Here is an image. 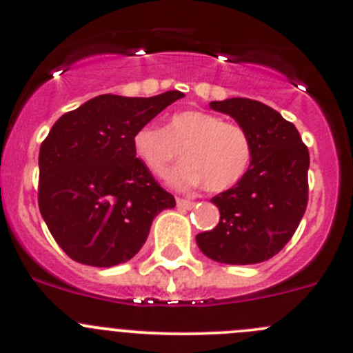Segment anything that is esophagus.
I'll use <instances>...</instances> for the list:
<instances>
[{
	"mask_svg": "<svg viewBox=\"0 0 353 353\" xmlns=\"http://www.w3.org/2000/svg\"><path fill=\"white\" fill-rule=\"evenodd\" d=\"M177 207L179 209H192L193 205H195V202H192V200H186V199H177Z\"/></svg>",
	"mask_w": 353,
	"mask_h": 353,
	"instance_id": "obj_1",
	"label": "esophagus"
}]
</instances>
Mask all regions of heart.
<instances>
[{
	"mask_svg": "<svg viewBox=\"0 0 353 353\" xmlns=\"http://www.w3.org/2000/svg\"><path fill=\"white\" fill-rule=\"evenodd\" d=\"M134 151L153 176L161 177L174 161L184 163L170 176L177 188L205 184L212 193L235 186L252 161L251 137L240 125L199 110L174 113L165 128L144 125L134 134Z\"/></svg>",
	"mask_w": 353,
	"mask_h": 353,
	"instance_id": "heart-1",
	"label": "heart"
}]
</instances>
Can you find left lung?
I'll use <instances>...</instances> for the list:
<instances>
[{"mask_svg": "<svg viewBox=\"0 0 353 353\" xmlns=\"http://www.w3.org/2000/svg\"><path fill=\"white\" fill-rule=\"evenodd\" d=\"M249 134L252 161L233 188L214 196L216 228L196 235L205 256L228 265H254L284 249L308 203L310 154L298 128L259 101L233 97L210 102Z\"/></svg>", "mask_w": 353, "mask_h": 353, "instance_id": "obj_1", "label": "left lung"}]
</instances>
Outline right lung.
<instances>
[{
  "mask_svg": "<svg viewBox=\"0 0 353 353\" xmlns=\"http://www.w3.org/2000/svg\"><path fill=\"white\" fill-rule=\"evenodd\" d=\"M183 92L154 97L104 94L54 123L39 148L38 205L74 261L114 266L139 252L153 217L176 199L134 151V134Z\"/></svg>",
  "mask_w": 353,
  "mask_h": 353,
  "instance_id": "1",
  "label": "right lung"
}]
</instances>
